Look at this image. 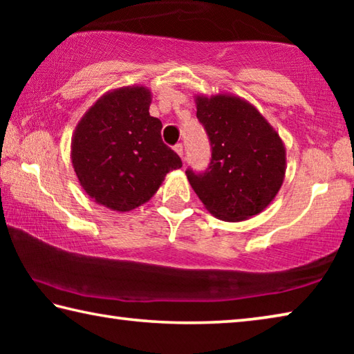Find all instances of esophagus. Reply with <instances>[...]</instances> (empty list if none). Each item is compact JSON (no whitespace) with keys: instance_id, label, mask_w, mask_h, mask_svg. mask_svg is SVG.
I'll list each match as a JSON object with an SVG mask.
<instances>
[{"instance_id":"34e87169","label":"esophagus","mask_w":354,"mask_h":354,"mask_svg":"<svg viewBox=\"0 0 354 354\" xmlns=\"http://www.w3.org/2000/svg\"><path fill=\"white\" fill-rule=\"evenodd\" d=\"M176 151V154L179 156V158H183L184 156V149H183V143H176L175 148H173Z\"/></svg>"}]
</instances>
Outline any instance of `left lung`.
Here are the masks:
<instances>
[{"instance_id": "8db88e82", "label": "left lung", "mask_w": 354, "mask_h": 354, "mask_svg": "<svg viewBox=\"0 0 354 354\" xmlns=\"http://www.w3.org/2000/svg\"><path fill=\"white\" fill-rule=\"evenodd\" d=\"M196 117L212 147L209 169L185 171L192 189L214 217L243 221L261 214L286 176V147L267 118L231 93L195 95Z\"/></svg>"}]
</instances>
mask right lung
Wrapping results in <instances>:
<instances>
[{
  "label": "right lung",
  "instance_id": "1",
  "mask_svg": "<svg viewBox=\"0 0 354 354\" xmlns=\"http://www.w3.org/2000/svg\"><path fill=\"white\" fill-rule=\"evenodd\" d=\"M151 91L127 86L106 92L88 107L71 137V165L91 198L115 212L151 200L167 173L181 169L162 142L159 118L149 115Z\"/></svg>",
  "mask_w": 354,
  "mask_h": 354
}]
</instances>
